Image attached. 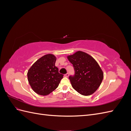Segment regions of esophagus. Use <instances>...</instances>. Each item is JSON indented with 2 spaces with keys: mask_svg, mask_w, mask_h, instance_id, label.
I'll list each match as a JSON object with an SVG mask.
<instances>
[{
  "mask_svg": "<svg viewBox=\"0 0 131 131\" xmlns=\"http://www.w3.org/2000/svg\"><path fill=\"white\" fill-rule=\"evenodd\" d=\"M69 73H67V74H66L64 75V76H65L66 77H69Z\"/></svg>",
  "mask_w": 131,
  "mask_h": 131,
  "instance_id": "1",
  "label": "esophagus"
}]
</instances>
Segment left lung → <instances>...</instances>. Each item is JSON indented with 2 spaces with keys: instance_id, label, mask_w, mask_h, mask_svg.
Returning a JSON list of instances; mask_svg holds the SVG:
<instances>
[{
  "instance_id": "8db88e82",
  "label": "left lung",
  "mask_w": 131,
  "mask_h": 131,
  "mask_svg": "<svg viewBox=\"0 0 131 131\" xmlns=\"http://www.w3.org/2000/svg\"><path fill=\"white\" fill-rule=\"evenodd\" d=\"M73 64L74 75L69 79L74 90L84 96L93 94L101 85L103 73L96 61L90 55L78 51L68 56Z\"/></svg>"
}]
</instances>
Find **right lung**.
I'll list each match as a JSON object with an SVG mask.
<instances>
[{
    "label": "right lung",
    "mask_w": 131,
    "mask_h": 131,
    "mask_svg": "<svg viewBox=\"0 0 131 131\" xmlns=\"http://www.w3.org/2000/svg\"><path fill=\"white\" fill-rule=\"evenodd\" d=\"M56 61L53 54H46L35 62L28 71V80L31 89L38 94L46 96L52 92L63 78L55 66Z\"/></svg>",
    "instance_id": "right-lung-1"
}]
</instances>
